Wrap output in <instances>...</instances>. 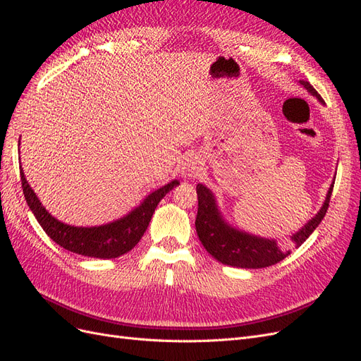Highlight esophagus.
<instances>
[{"mask_svg": "<svg viewBox=\"0 0 361 361\" xmlns=\"http://www.w3.org/2000/svg\"><path fill=\"white\" fill-rule=\"evenodd\" d=\"M200 173V164L199 161L190 157L185 159V162L182 164V176L183 178H195Z\"/></svg>", "mask_w": 361, "mask_h": 361, "instance_id": "1", "label": "esophagus"}]
</instances>
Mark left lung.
Listing matches in <instances>:
<instances>
[{
    "label": "left lung",
    "mask_w": 361,
    "mask_h": 361,
    "mask_svg": "<svg viewBox=\"0 0 361 361\" xmlns=\"http://www.w3.org/2000/svg\"><path fill=\"white\" fill-rule=\"evenodd\" d=\"M300 82L305 90L312 93L316 99L324 104L321 94L313 89V85L310 82ZM333 187L334 185H331L329 192H326V199L319 212L316 214L307 224H304V227H301L297 233L290 236L293 247H300L324 220L330 204ZM195 190H197L199 197L195 231H197L200 243L203 244L207 253L215 257L218 262L236 268L256 269L276 265L288 255H290V250L281 248L276 239L250 235L247 232L238 231V228L228 226L220 211H218L212 191L209 188H206L202 183H199Z\"/></svg>",
    "instance_id": "left-lung-1"
}]
</instances>
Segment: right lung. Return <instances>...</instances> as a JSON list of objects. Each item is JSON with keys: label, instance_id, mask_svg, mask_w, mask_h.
Returning <instances> with one entry per match:
<instances>
[{"label": "right lung", "instance_id": "obj_1", "mask_svg": "<svg viewBox=\"0 0 361 361\" xmlns=\"http://www.w3.org/2000/svg\"><path fill=\"white\" fill-rule=\"evenodd\" d=\"M19 170L24 197L45 233L64 250L99 259H114L133 250L145 235L158 203L164 199V195L179 185L178 180L164 185L159 190L150 192L134 211L113 223L94 227H76L54 218L40 203L36 192L31 190L23 167H19Z\"/></svg>", "mask_w": 361, "mask_h": 361}]
</instances>
